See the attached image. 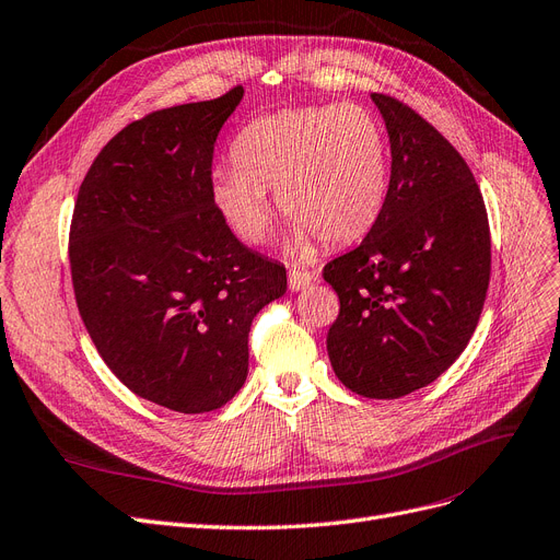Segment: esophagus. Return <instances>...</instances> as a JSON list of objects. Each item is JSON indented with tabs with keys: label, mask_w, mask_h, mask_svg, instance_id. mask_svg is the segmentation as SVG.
I'll return each instance as SVG.
<instances>
[{
	"label": "esophagus",
	"mask_w": 560,
	"mask_h": 560,
	"mask_svg": "<svg viewBox=\"0 0 560 560\" xmlns=\"http://www.w3.org/2000/svg\"><path fill=\"white\" fill-rule=\"evenodd\" d=\"M314 279H316V275L306 272V269H298V267L288 269V288H291V291H304V288Z\"/></svg>",
	"instance_id": "1"
}]
</instances>
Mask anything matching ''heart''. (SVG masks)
Masks as SVG:
<instances>
[{
	"label": "heart",
	"mask_w": 560,
	"mask_h": 560,
	"mask_svg": "<svg viewBox=\"0 0 560 560\" xmlns=\"http://www.w3.org/2000/svg\"><path fill=\"white\" fill-rule=\"evenodd\" d=\"M235 168L214 173L212 194L240 240L260 244L272 223L267 191L308 252L320 237H362L385 207L389 150L381 119L358 103L293 108L248 124L233 142Z\"/></svg>",
	"instance_id": "obj_1"
}]
</instances>
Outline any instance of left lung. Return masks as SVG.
<instances>
[{
	"instance_id": "left-lung-1",
	"label": "left lung",
	"mask_w": 560,
	"mask_h": 560,
	"mask_svg": "<svg viewBox=\"0 0 560 560\" xmlns=\"http://www.w3.org/2000/svg\"><path fill=\"white\" fill-rule=\"evenodd\" d=\"M371 98L389 136V186L362 244L323 267L341 304L327 353L355 395L399 399L468 346L489 288L491 237L464 156L406 103Z\"/></svg>"
}]
</instances>
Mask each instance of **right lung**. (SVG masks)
Masks as SVG:
<instances>
[{"label":"right lung","mask_w":560,"mask_h":560,"mask_svg":"<svg viewBox=\"0 0 560 560\" xmlns=\"http://www.w3.org/2000/svg\"><path fill=\"white\" fill-rule=\"evenodd\" d=\"M244 96L154 110L124 127L80 184L69 260L82 323L138 397L186 416L246 381L248 329L285 267L246 248L212 194L214 142Z\"/></svg>","instance_id":"right-lung-1"}]
</instances>
